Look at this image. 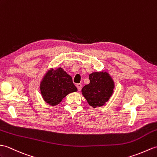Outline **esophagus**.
I'll return each instance as SVG.
<instances>
[{"label":"esophagus","mask_w":157,"mask_h":157,"mask_svg":"<svg viewBox=\"0 0 157 157\" xmlns=\"http://www.w3.org/2000/svg\"><path fill=\"white\" fill-rule=\"evenodd\" d=\"M76 87H77L78 91H80V90H81V89H82V86L81 83H78V84L76 85Z\"/></svg>","instance_id":"1"}]
</instances>
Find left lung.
<instances>
[{"label":"left lung","instance_id":"left-lung-1","mask_svg":"<svg viewBox=\"0 0 157 157\" xmlns=\"http://www.w3.org/2000/svg\"><path fill=\"white\" fill-rule=\"evenodd\" d=\"M90 83L83 87L82 92L87 103L93 108L100 107L110 99L114 92V81L108 73L93 72L89 75Z\"/></svg>","mask_w":157,"mask_h":157}]
</instances>
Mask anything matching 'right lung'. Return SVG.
Masks as SVG:
<instances>
[{
  "mask_svg": "<svg viewBox=\"0 0 157 157\" xmlns=\"http://www.w3.org/2000/svg\"><path fill=\"white\" fill-rule=\"evenodd\" d=\"M40 90L45 102L55 106L67 94L77 92L72 78L61 67L49 70L40 84Z\"/></svg>",
  "mask_w": 157,
  "mask_h": 157,
  "instance_id": "obj_1",
  "label": "right lung"
}]
</instances>
